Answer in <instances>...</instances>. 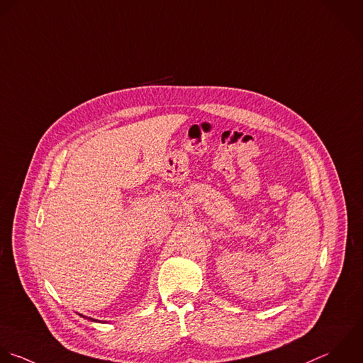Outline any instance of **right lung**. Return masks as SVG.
Here are the masks:
<instances>
[{"label": "right lung", "instance_id": "right-lung-1", "mask_svg": "<svg viewBox=\"0 0 363 363\" xmlns=\"http://www.w3.org/2000/svg\"><path fill=\"white\" fill-rule=\"evenodd\" d=\"M80 317H83V318H87V320H90V321H97V320H94V318H89V317H84V315H82V314H79Z\"/></svg>", "mask_w": 363, "mask_h": 363}]
</instances>
